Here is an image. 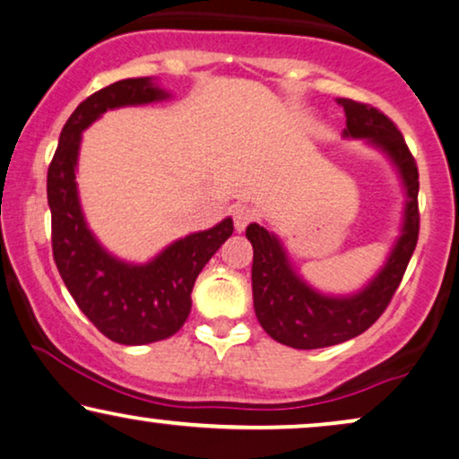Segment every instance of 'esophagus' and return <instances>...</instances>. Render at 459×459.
<instances>
[{
    "instance_id": "obj_1",
    "label": "esophagus",
    "mask_w": 459,
    "mask_h": 459,
    "mask_svg": "<svg viewBox=\"0 0 459 459\" xmlns=\"http://www.w3.org/2000/svg\"><path fill=\"white\" fill-rule=\"evenodd\" d=\"M231 215H234L236 230H238V231H244V230H247V225L255 219V211L250 209L248 204L238 203V204L234 206V211H231Z\"/></svg>"
}]
</instances>
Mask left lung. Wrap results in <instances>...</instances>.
Wrapping results in <instances>:
<instances>
[{
	"label": "left lung",
	"instance_id": "obj_1",
	"mask_svg": "<svg viewBox=\"0 0 459 459\" xmlns=\"http://www.w3.org/2000/svg\"><path fill=\"white\" fill-rule=\"evenodd\" d=\"M347 115L344 137L368 140L397 167L405 187V212L401 236L388 259L368 286L349 297L317 292L294 272L278 236L259 223H250L247 238L253 244V300L263 330L273 341L292 349H324L359 336L391 303L418 244V167L391 118L369 104L338 98Z\"/></svg>",
	"mask_w": 459,
	"mask_h": 459
}]
</instances>
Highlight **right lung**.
<instances>
[{"label": "right lung", "mask_w": 459, "mask_h": 459, "mask_svg": "<svg viewBox=\"0 0 459 459\" xmlns=\"http://www.w3.org/2000/svg\"><path fill=\"white\" fill-rule=\"evenodd\" d=\"M165 98L169 93L150 77L123 79L91 93L68 117L48 169L56 267L79 309L118 344H148L173 336L190 316V294L198 273L234 231L228 217L135 265L112 256L87 228L74 181L81 134L106 110Z\"/></svg>", "instance_id": "add662e5"}]
</instances>
